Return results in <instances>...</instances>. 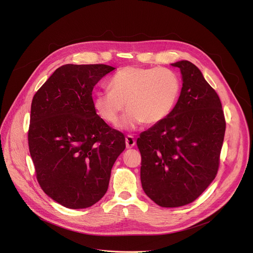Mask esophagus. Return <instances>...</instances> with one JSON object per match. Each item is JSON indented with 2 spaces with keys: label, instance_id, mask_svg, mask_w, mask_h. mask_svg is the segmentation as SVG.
<instances>
[{
  "label": "esophagus",
  "instance_id": "1",
  "mask_svg": "<svg viewBox=\"0 0 253 253\" xmlns=\"http://www.w3.org/2000/svg\"><path fill=\"white\" fill-rule=\"evenodd\" d=\"M125 142H126V147H127V148H132V147L136 144V141H135L134 137H133L132 135H127V136H126Z\"/></svg>",
  "mask_w": 253,
  "mask_h": 253
}]
</instances>
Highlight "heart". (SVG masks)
I'll return each instance as SVG.
<instances>
[{
  "mask_svg": "<svg viewBox=\"0 0 253 253\" xmlns=\"http://www.w3.org/2000/svg\"><path fill=\"white\" fill-rule=\"evenodd\" d=\"M108 86L95 93L93 106L104 121L115 124L126 104L128 111L118 124L123 130H135L144 122L155 125L164 121L180 91L177 75L166 67L127 66L111 78Z\"/></svg>",
  "mask_w": 253,
  "mask_h": 253,
  "instance_id": "obj_1",
  "label": "heart"
}]
</instances>
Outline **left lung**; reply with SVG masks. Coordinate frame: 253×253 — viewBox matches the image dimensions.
Listing matches in <instances>:
<instances>
[{
	"label": "left lung",
	"mask_w": 253,
	"mask_h": 253,
	"mask_svg": "<svg viewBox=\"0 0 253 253\" xmlns=\"http://www.w3.org/2000/svg\"><path fill=\"white\" fill-rule=\"evenodd\" d=\"M178 67L182 86L169 116L137 139L144 193L158 206L175 208L194 202L214 180L225 134L221 101L199 68Z\"/></svg>",
	"instance_id": "1"
}]
</instances>
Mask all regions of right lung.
Here are the masks:
<instances>
[{
	"label": "right lung",
	"instance_id": "add662e5",
	"mask_svg": "<svg viewBox=\"0 0 253 253\" xmlns=\"http://www.w3.org/2000/svg\"><path fill=\"white\" fill-rule=\"evenodd\" d=\"M115 67L64 64L36 91L29 150L43 192L70 209H84L106 194L111 169L125 149L124 135L93 106V88Z\"/></svg>",
	"mask_w": 253,
	"mask_h": 253
}]
</instances>
